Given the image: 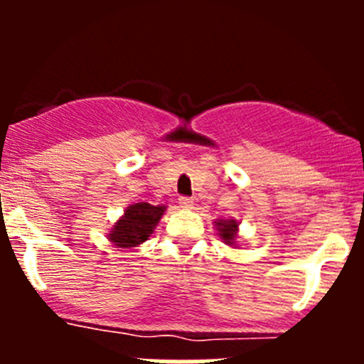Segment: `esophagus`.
Listing matches in <instances>:
<instances>
[{
    "label": "esophagus",
    "instance_id": "34e87169",
    "mask_svg": "<svg viewBox=\"0 0 364 364\" xmlns=\"http://www.w3.org/2000/svg\"><path fill=\"white\" fill-rule=\"evenodd\" d=\"M178 204H180V208H184V210H191L193 205H195V202H193V198H189V197H180Z\"/></svg>",
    "mask_w": 364,
    "mask_h": 364
}]
</instances>
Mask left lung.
Here are the masks:
<instances>
[{"mask_svg":"<svg viewBox=\"0 0 364 364\" xmlns=\"http://www.w3.org/2000/svg\"><path fill=\"white\" fill-rule=\"evenodd\" d=\"M218 235H220V239H224L226 244H233L235 239H237V222L235 220H218Z\"/></svg>","mask_w":364,"mask_h":364,"instance_id":"1","label":"left lung"}]
</instances>
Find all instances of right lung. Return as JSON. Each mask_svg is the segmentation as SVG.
I'll use <instances>...</instances> for the list:
<instances>
[{
    "label": "right lung",
    "instance_id": "add662e5",
    "mask_svg": "<svg viewBox=\"0 0 364 364\" xmlns=\"http://www.w3.org/2000/svg\"><path fill=\"white\" fill-rule=\"evenodd\" d=\"M166 208L164 205H151L147 202L129 205L124 217L114 224L109 239L120 247H133L146 242L153 233L154 226L162 218Z\"/></svg>",
    "mask_w": 364,
    "mask_h": 364
}]
</instances>
